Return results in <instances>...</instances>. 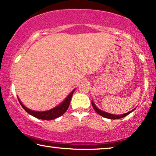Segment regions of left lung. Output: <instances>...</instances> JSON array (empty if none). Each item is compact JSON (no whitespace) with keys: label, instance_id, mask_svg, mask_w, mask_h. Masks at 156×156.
Instances as JSON below:
<instances>
[{"label":"left lung","instance_id":"1","mask_svg":"<svg viewBox=\"0 0 156 156\" xmlns=\"http://www.w3.org/2000/svg\"><path fill=\"white\" fill-rule=\"evenodd\" d=\"M91 104H92V106L93 107V109L95 112H97L98 114H100V116H102L103 117H105V118L107 119H121V118H123V117L126 116L127 115H128L129 114H130L132 112H133L134 110L135 109H133V110H131V111L127 112V113H125L123 114H120V115H116V114H109L108 112H104L102 111V110L100 109L99 108H98L97 106H95V105L94 104V102H93V100L91 101Z\"/></svg>","mask_w":156,"mask_h":156}]
</instances>
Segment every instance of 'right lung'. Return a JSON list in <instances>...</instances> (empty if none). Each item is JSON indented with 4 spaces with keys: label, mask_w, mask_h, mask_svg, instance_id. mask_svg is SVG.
Wrapping results in <instances>:
<instances>
[{
    "label": "right lung",
    "mask_w": 156,
    "mask_h": 156,
    "mask_svg": "<svg viewBox=\"0 0 156 156\" xmlns=\"http://www.w3.org/2000/svg\"><path fill=\"white\" fill-rule=\"evenodd\" d=\"M75 90V88L73 90V91L70 93V94L66 98V99H65L63 102L60 103V104L58 105H57L56 107H55L51 109L47 110V111H42V112L33 111L32 109H28V107H26L25 105H23V103L21 102V101L20 100V98H18V96H17V98L19 100V102L20 103V105H21V107H23V109H24L27 113H28L29 114H30L31 116H34L37 119L49 121V120L58 118V117L62 116V115H63L65 112L67 111V109H68L69 107V105H70L71 98H72V96H73Z\"/></svg>",
    "instance_id": "right-lung-1"
}]
</instances>
